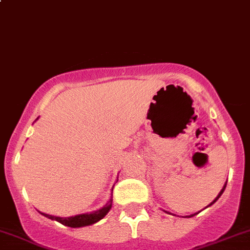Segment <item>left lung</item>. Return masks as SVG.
Returning a JSON list of instances; mask_svg holds the SVG:
<instances>
[{
  "label": "left lung",
  "mask_w": 250,
  "mask_h": 250,
  "mask_svg": "<svg viewBox=\"0 0 250 250\" xmlns=\"http://www.w3.org/2000/svg\"><path fill=\"white\" fill-rule=\"evenodd\" d=\"M225 188H226V185H225V186H224V188H223V190H221V191H220V193H219V195H218V196H216V198H215V200H214V201H213V202H211L210 204H209V206H211V204H213L214 202H216V201H218V200H219V197H220V196H221V195H223V192H224V190H225ZM191 216H193V215H191Z\"/></svg>",
  "instance_id": "8db88e82"
}]
</instances>
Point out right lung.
I'll return each mask as SVG.
<instances>
[{"label": "right lung", "instance_id": "add662e5", "mask_svg": "<svg viewBox=\"0 0 250 250\" xmlns=\"http://www.w3.org/2000/svg\"><path fill=\"white\" fill-rule=\"evenodd\" d=\"M111 206H112V200L109 201V203L105 207H103L102 209L97 211H93V213L89 214H80V215L70 216V218H59V216H53L49 215V214H43L44 216H47L48 219H52V220H57L58 223L62 224L65 226H70V228H81V226H87L92 225V224L97 223L100 219L104 218L109 210L111 209Z\"/></svg>", "mask_w": 250, "mask_h": 250}]
</instances>
